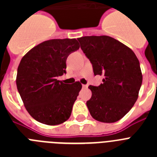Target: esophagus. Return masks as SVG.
Instances as JSON below:
<instances>
[{
  "mask_svg": "<svg viewBox=\"0 0 157 157\" xmlns=\"http://www.w3.org/2000/svg\"><path fill=\"white\" fill-rule=\"evenodd\" d=\"M83 88H87L88 87V85H82Z\"/></svg>",
  "mask_w": 157,
  "mask_h": 157,
  "instance_id": "obj_1",
  "label": "esophagus"
}]
</instances>
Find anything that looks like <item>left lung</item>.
Masks as SVG:
<instances>
[{
	"mask_svg": "<svg viewBox=\"0 0 157 157\" xmlns=\"http://www.w3.org/2000/svg\"><path fill=\"white\" fill-rule=\"evenodd\" d=\"M93 65L94 75H103L99 86H90L92 97L86 102L94 120L115 123L132 109L142 83L139 60L129 47L109 36L78 38Z\"/></svg>",
	"mask_w": 157,
	"mask_h": 157,
	"instance_id": "8db88e82",
	"label": "left lung"
}]
</instances>
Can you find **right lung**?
Listing matches in <instances>:
<instances>
[{"label":"right lung","mask_w":157,"mask_h":157,"mask_svg":"<svg viewBox=\"0 0 157 157\" xmlns=\"http://www.w3.org/2000/svg\"><path fill=\"white\" fill-rule=\"evenodd\" d=\"M79 47L75 38L51 39L34 46L22 58L16 86L25 108L37 121L59 125L71 116L82 84H65L57 77L66 73L67 58Z\"/></svg>","instance_id":"add662e5"}]
</instances>
